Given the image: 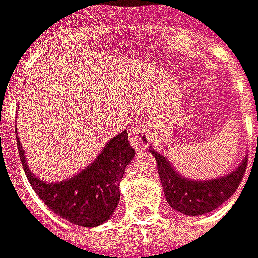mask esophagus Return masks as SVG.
I'll use <instances>...</instances> for the list:
<instances>
[{
  "mask_svg": "<svg viewBox=\"0 0 258 258\" xmlns=\"http://www.w3.org/2000/svg\"><path fill=\"white\" fill-rule=\"evenodd\" d=\"M131 143L135 149H146L150 145L152 136H150V131L145 123H138L133 127L129 135Z\"/></svg>",
  "mask_w": 258,
  "mask_h": 258,
  "instance_id": "obj_1",
  "label": "esophagus"
}]
</instances>
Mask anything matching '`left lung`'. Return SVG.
Listing matches in <instances>:
<instances>
[{
  "instance_id": "obj_1",
  "label": "left lung",
  "mask_w": 258,
  "mask_h": 258,
  "mask_svg": "<svg viewBox=\"0 0 258 258\" xmlns=\"http://www.w3.org/2000/svg\"><path fill=\"white\" fill-rule=\"evenodd\" d=\"M157 163V172L165 190L167 203L176 212L199 216L212 212L223 205L237 190L247 167V156L229 174L212 180H189L179 174L167 157L150 149Z\"/></svg>"
}]
</instances>
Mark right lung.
Instances as JSON below:
<instances>
[{"instance_id": "obj_1", "label": "right lung", "mask_w": 258, "mask_h": 258, "mask_svg": "<svg viewBox=\"0 0 258 258\" xmlns=\"http://www.w3.org/2000/svg\"><path fill=\"white\" fill-rule=\"evenodd\" d=\"M17 146L29 184L53 213L82 227H96L108 222L119 205V183L135 156L126 131L112 138L86 169L58 183H46L36 177L27 163L20 141Z\"/></svg>"}]
</instances>
